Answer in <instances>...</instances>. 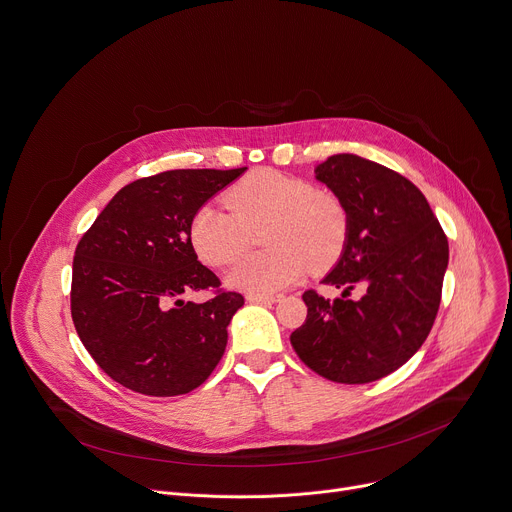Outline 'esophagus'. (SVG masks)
I'll return each mask as SVG.
<instances>
[{
	"mask_svg": "<svg viewBox=\"0 0 512 512\" xmlns=\"http://www.w3.org/2000/svg\"><path fill=\"white\" fill-rule=\"evenodd\" d=\"M246 299L250 303H276L278 301L276 295H256V293H248Z\"/></svg>",
	"mask_w": 512,
	"mask_h": 512,
	"instance_id": "1",
	"label": "esophagus"
}]
</instances>
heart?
I'll return each mask as SVG.
<instances>
[{
    "mask_svg": "<svg viewBox=\"0 0 512 512\" xmlns=\"http://www.w3.org/2000/svg\"><path fill=\"white\" fill-rule=\"evenodd\" d=\"M223 205L205 203L191 219V242L211 266L236 260L250 244L252 230L266 227L272 250L242 256L227 274L234 289L270 295L301 274L331 264L348 238V211L333 193L309 181L260 168L225 193Z\"/></svg>",
    "mask_w": 512,
    "mask_h": 512,
    "instance_id": "b5f03b06",
    "label": "heart"
}]
</instances>
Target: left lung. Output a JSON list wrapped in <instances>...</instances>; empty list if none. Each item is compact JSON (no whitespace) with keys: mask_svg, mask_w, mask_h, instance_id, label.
<instances>
[{"mask_svg":"<svg viewBox=\"0 0 512 512\" xmlns=\"http://www.w3.org/2000/svg\"><path fill=\"white\" fill-rule=\"evenodd\" d=\"M315 179L348 211L342 256L323 285L305 291V323L291 333L297 356L342 384L374 382L401 368L427 339L441 301L449 246L425 195L403 175L356 154H333ZM365 289L354 302L349 291Z\"/></svg>","mask_w":512,"mask_h":512,"instance_id":"8db88e82","label":"left lung"}]
</instances>
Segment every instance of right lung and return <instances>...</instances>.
<instances>
[{"label":"right lung","mask_w":512,"mask_h":512,"mask_svg":"<svg viewBox=\"0 0 512 512\" xmlns=\"http://www.w3.org/2000/svg\"><path fill=\"white\" fill-rule=\"evenodd\" d=\"M244 170L181 168L138 179L116 193L77 244L75 329L122 386L148 396L187 394L219 364L244 297L219 291L205 303L183 299L219 289V278L197 260L191 219Z\"/></svg>","instance_id":"add662e5"}]
</instances>
